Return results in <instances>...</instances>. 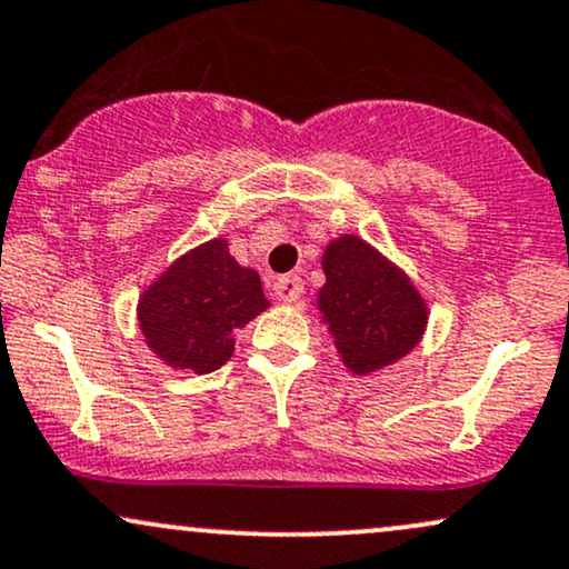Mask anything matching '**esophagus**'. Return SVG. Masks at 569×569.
<instances>
[{
  "label": "esophagus",
  "instance_id": "34e87169",
  "mask_svg": "<svg viewBox=\"0 0 569 569\" xmlns=\"http://www.w3.org/2000/svg\"><path fill=\"white\" fill-rule=\"evenodd\" d=\"M273 296L282 303H298L300 296H303V279L298 273H284L273 282Z\"/></svg>",
  "mask_w": 569,
  "mask_h": 569
}]
</instances>
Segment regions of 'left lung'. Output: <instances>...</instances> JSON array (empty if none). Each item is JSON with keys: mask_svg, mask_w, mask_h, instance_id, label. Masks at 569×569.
<instances>
[{"mask_svg": "<svg viewBox=\"0 0 569 569\" xmlns=\"http://www.w3.org/2000/svg\"><path fill=\"white\" fill-rule=\"evenodd\" d=\"M317 309L353 376H370L407 357L423 338L429 306L416 282L357 233L325 247Z\"/></svg>", "mask_w": 569, "mask_h": 569, "instance_id": "1", "label": "left lung"}]
</instances>
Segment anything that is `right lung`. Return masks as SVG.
<instances>
[{"instance_id":"1","label":"right lung","mask_w":569,"mask_h":569,"mask_svg":"<svg viewBox=\"0 0 569 569\" xmlns=\"http://www.w3.org/2000/svg\"><path fill=\"white\" fill-rule=\"evenodd\" d=\"M269 309L256 269L239 266L223 237L172 260L138 298L146 346L172 370L197 376L231 359L233 332Z\"/></svg>"}]
</instances>
